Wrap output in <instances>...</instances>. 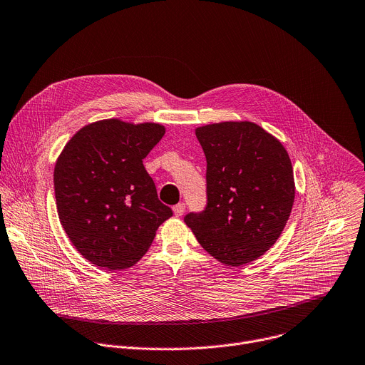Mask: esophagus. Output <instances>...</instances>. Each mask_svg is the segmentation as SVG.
Returning a JSON list of instances; mask_svg holds the SVG:
<instances>
[{"label":"esophagus","mask_w":365,"mask_h":365,"mask_svg":"<svg viewBox=\"0 0 365 365\" xmlns=\"http://www.w3.org/2000/svg\"><path fill=\"white\" fill-rule=\"evenodd\" d=\"M173 210H174V215H175L177 217H181V216L184 215V212H185V205H184V203H178V205H175V206L173 207Z\"/></svg>","instance_id":"1"}]
</instances>
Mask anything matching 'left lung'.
Masks as SVG:
<instances>
[{
    "label": "left lung",
    "instance_id": "1",
    "mask_svg": "<svg viewBox=\"0 0 365 365\" xmlns=\"http://www.w3.org/2000/svg\"><path fill=\"white\" fill-rule=\"evenodd\" d=\"M207 160V207L185 225L229 267L258 259L279 237L294 203V175L282 143L254 121L195 129Z\"/></svg>",
    "mask_w": 365,
    "mask_h": 365
}]
</instances>
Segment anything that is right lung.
<instances>
[{"mask_svg": "<svg viewBox=\"0 0 365 365\" xmlns=\"http://www.w3.org/2000/svg\"><path fill=\"white\" fill-rule=\"evenodd\" d=\"M165 135L159 123L104 118L81 128L58 156L53 182L61 225L91 264L135 265L173 216L158 200L143 158Z\"/></svg>", "mask_w": 365, "mask_h": 365, "instance_id": "add662e5", "label": "right lung"}]
</instances>
